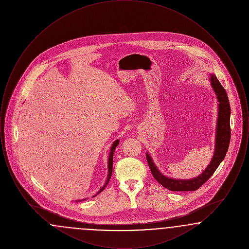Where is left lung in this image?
Returning a JSON list of instances; mask_svg holds the SVG:
<instances>
[{
    "label": "left lung",
    "instance_id": "left-lung-1",
    "mask_svg": "<svg viewBox=\"0 0 249 249\" xmlns=\"http://www.w3.org/2000/svg\"><path fill=\"white\" fill-rule=\"evenodd\" d=\"M210 81L219 104H218V119H217V126H216L214 153L210 164L207 166L204 172L201 174V176L196 178H192L190 180L168 178L160 173L158 168L155 166L150 156L148 153L146 154V160L153 178L161 186L172 191H191V190H197L199 188H201V186L213 176L214 171L217 169L220 162L224 160L227 154L230 140H231L230 102H229V98H228L225 89L217 80L214 74H211Z\"/></svg>",
    "mask_w": 249,
    "mask_h": 249
}]
</instances>
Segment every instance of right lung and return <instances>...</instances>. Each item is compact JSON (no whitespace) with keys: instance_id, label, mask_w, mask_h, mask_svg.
Listing matches in <instances>:
<instances>
[{"instance_id":"obj_1","label":"right lung","mask_w":249,"mask_h":249,"mask_svg":"<svg viewBox=\"0 0 249 249\" xmlns=\"http://www.w3.org/2000/svg\"><path fill=\"white\" fill-rule=\"evenodd\" d=\"M119 140H117V141H115V142H114V143H113V144H112V146H111L110 155H109V158H108V177H107V182H106V184L104 185V187L98 191V193H97V194L101 193L103 190H105V189H106V187L107 186V184L109 183V180H110V178H111L112 172H113V156H114V151H115L116 147L119 145ZM95 196H96V195H95Z\"/></svg>"}]
</instances>
